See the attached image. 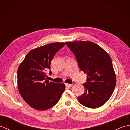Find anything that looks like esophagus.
<instances>
[{"label":"esophagus","mask_w":130,"mask_h":130,"mask_svg":"<svg viewBox=\"0 0 130 130\" xmlns=\"http://www.w3.org/2000/svg\"><path fill=\"white\" fill-rule=\"evenodd\" d=\"M65 85L68 87H71L73 86V84H68V83H65Z\"/></svg>","instance_id":"obj_1"}]
</instances>
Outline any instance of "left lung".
Here are the masks:
<instances>
[{
  "instance_id": "obj_1",
  "label": "left lung",
  "mask_w": 130,
  "mask_h": 130,
  "mask_svg": "<svg viewBox=\"0 0 130 130\" xmlns=\"http://www.w3.org/2000/svg\"><path fill=\"white\" fill-rule=\"evenodd\" d=\"M78 61L79 67L87 74L85 92L78 97L80 103L96 108L111 97L116 84V76L111 57L96 43L89 41L65 42Z\"/></svg>"
}]
</instances>
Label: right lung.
Wrapping results in <instances>:
<instances>
[{
  "label": "right lung",
  "mask_w": 130,
  "mask_h": 130,
  "mask_svg": "<svg viewBox=\"0 0 130 130\" xmlns=\"http://www.w3.org/2000/svg\"><path fill=\"white\" fill-rule=\"evenodd\" d=\"M65 44H47L30 51L19 65L17 71L18 89L23 99L30 107L40 111L54 106L65 89L63 83L49 82L45 73L51 74L50 64L55 55Z\"/></svg>",
  "instance_id": "add662e5"
}]
</instances>
